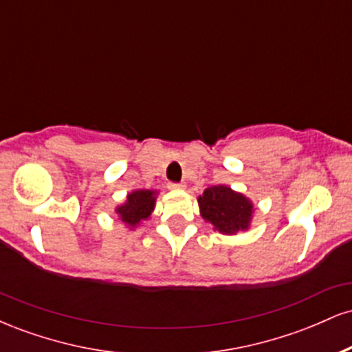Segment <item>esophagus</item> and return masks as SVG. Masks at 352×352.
Listing matches in <instances>:
<instances>
[{"label":"esophagus","mask_w":352,"mask_h":352,"mask_svg":"<svg viewBox=\"0 0 352 352\" xmlns=\"http://www.w3.org/2000/svg\"><path fill=\"white\" fill-rule=\"evenodd\" d=\"M170 190H184L185 188V184H175V182H170V184L167 185Z\"/></svg>","instance_id":"34e87169"}]
</instances>
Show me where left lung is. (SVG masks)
I'll return each mask as SVG.
<instances>
[{"mask_svg": "<svg viewBox=\"0 0 352 352\" xmlns=\"http://www.w3.org/2000/svg\"><path fill=\"white\" fill-rule=\"evenodd\" d=\"M199 207L201 218L223 235H236L238 232L248 230L252 223V200L227 185H213L205 188L199 197Z\"/></svg>", "mask_w": 352, "mask_h": 352, "instance_id": "left-lung-1", "label": "left lung"}]
</instances>
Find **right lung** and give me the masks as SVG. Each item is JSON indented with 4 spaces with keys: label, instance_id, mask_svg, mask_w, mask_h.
<instances>
[{
    "label": "right lung",
    "instance_id": "right-lung-1",
    "mask_svg": "<svg viewBox=\"0 0 352 352\" xmlns=\"http://www.w3.org/2000/svg\"><path fill=\"white\" fill-rule=\"evenodd\" d=\"M155 190H134L129 193L127 200L116 208V213L129 228H135L151 217L155 207Z\"/></svg>",
    "mask_w": 352,
    "mask_h": 352
}]
</instances>
